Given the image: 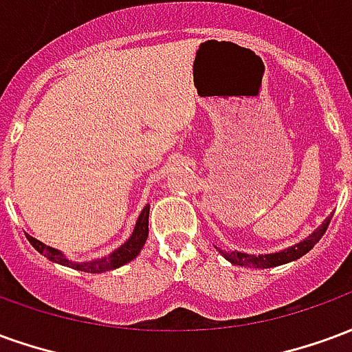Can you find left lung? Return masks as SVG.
I'll list each match as a JSON object with an SVG mask.
<instances>
[{
  "label": "left lung",
  "mask_w": 352,
  "mask_h": 352,
  "mask_svg": "<svg viewBox=\"0 0 352 352\" xmlns=\"http://www.w3.org/2000/svg\"><path fill=\"white\" fill-rule=\"evenodd\" d=\"M332 221V217H328L324 222H322V226L317 228L309 237H305L303 241H300L294 247H288L285 251L280 252H273V254H258V256H254V254H247V252H222L221 254L224 258H228L232 264L236 265H243V267H260V270H264V267H275V265L280 264H287V262H292V260H298L303 254H307V252L315 247V245L320 241V237L324 236L326 228H328V224Z\"/></svg>",
  "instance_id": "8db88e82"
}]
</instances>
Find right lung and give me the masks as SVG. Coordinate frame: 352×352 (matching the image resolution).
Segmentation results:
<instances>
[{
	"label": "right lung",
	"instance_id": "add662e5",
	"mask_svg": "<svg viewBox=\"0 0 352 352\" xmlns=\"http://www.w3.org/2000/svg\"><path fill=\"white\" fill-rule=\"evenodd\" d=\"M148 209H151V206H145V209L141 211L138 222H135L133 234H131L130 239H128L120 249H116L115 252H111L109 256L94 260V262H80V264H75V262H69V260L65 258L62 252L56 251V249H52L49 245L41 243V241H37L35 237L28 236V241L34 245L35 251H39L43 256H47V258L52 260V262H58V264L69 265V267H75V270H79V272L87 273L111 272V270H116V267H120V265L131 262V260L138 256L139 251L143 249V245H145L146 241V236H148Z\"/></svg>",
	"mask_w": 352,
	"mask_h": 352
}]
</instances>
